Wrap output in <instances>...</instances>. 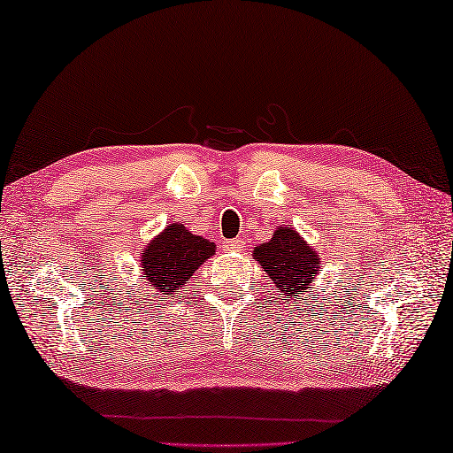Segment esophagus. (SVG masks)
Segmentation results:
<instances>
[{"instance_id":"esophagus-1","label":"esophagus","mask_w":453,"mask_h":453,"mask_svg":"<svg viewBox=\"0 0 453 453\" xmlns=\"http://www.w3.org/2000/svg\"><path fill=\"white\" fill-rule=\"evenodd\" d=\"M222 249L228 250V252H239V250L244 249V241H241V239L225 241V242H222Z\"/></svg>"}]
</instances>
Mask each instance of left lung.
<instances>
[{"label":"left lung","mask_w":453,"mask_h":453,"mask_svg":"<svg viewBox=\"0 0 453 453\" xmlns=\"http://www.w3.org/2000/svg\"><path fill=\"white\" fill-rule=\"evenodd\" d=\"M252 257L282 292L284 303L303 296L312 287L320 268L319 252L308 247L292 226L276 228L271 241L255 247Z\"/></svg>","instance_id":"8db88e82"}]
</instances>
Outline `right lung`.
<instances>
[{
	"instance_id": "obj_1",
	"label": "right lung",
	"mask_w": 453,
	"mask_h": 453,
	"mask_svg": "<svg viewBox=\"0 0 453 453\" xmlns=\"http://www.w3.org/2000/svg\"><path fill=\"white\" fill-rule=\"evenodd\" d=\"M217 244L196 236L180 222H173L141 250V271L149 287L161 295H177Z\"/></svg>"
}]
</instances>
